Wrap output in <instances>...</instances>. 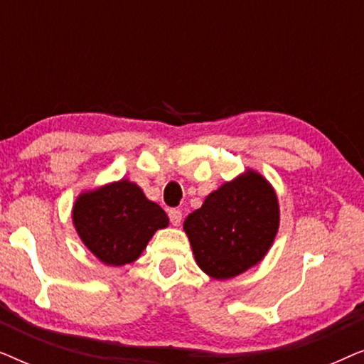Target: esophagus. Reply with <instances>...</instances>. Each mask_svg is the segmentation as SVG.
I'll return each mask as SVG.
<instances>
[{
    "instance_id": "obj_1",
    "label": "esophagus",
    "mask_w": 364,
    "mask_h": 364,
    "mask_svg": "<svg viewBox=\"0 0 364 364\" xmlns=\"http://www.w3.org/2000/svg\"><path fill=\"white\" fill-rule=\"evenodd\" d=\"M168 218H171V223L173 227H178L182 222V212L178 208H172V210H168Z\"/></svg>"
}]
</instances>
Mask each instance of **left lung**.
<instances>
[{"mask_svg": "<svg viewBox=\"0 0 364 364\" xmlns=\"http://www.w3.org/2000/svg\"><path fill=\"white\" fill-rule=\"evenodd\" d=\"M280 225L278 198L265 177L248 171L208 193L183 222L197 265L227 280L262 262Z\"/></svg>", "mask_w": 364, "mask_h": 364, "instance_id": "obj_1", "label": "left lung"}]
</instances>
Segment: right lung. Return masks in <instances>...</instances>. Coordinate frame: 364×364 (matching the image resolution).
<instances>
[{
	"label": "right lung",
	"instance_id": "right-lung-1",
	"mask_svg": "<svg viewBox=\"0 0 364 364\" xmlns=\"http://www.w3.org/2000/svg\"><path fill=\"white\" fill-rule=\"evenodd\" d=\"M73 223L84 245L106 265L136 262L168 217L141 187L126 178L84 192L73 207Z\"/></svg>",
	"mask_w": 364,
	"mask_h": 364
}]
</instances>
